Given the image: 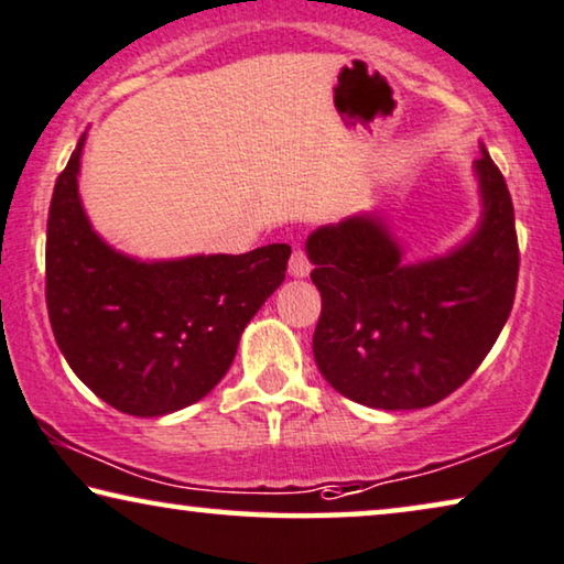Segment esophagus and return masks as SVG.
<instances>
[{"instance_id": "34e87169", "label": "esophagus", "mask_w": 564, "mask_h": 564, "mask_svg": "<svg viewBox=\"0 0 564 564\" xmlns=\"http://www.w3.org/2000/svg\"><path fill=\"white\" fill-rule=\"evenodd\" d=\"M289 273L293 275V279H306V275L311 273V263H308L304 250H293L291 260H289Z\"/></svg>"}]
</instances>
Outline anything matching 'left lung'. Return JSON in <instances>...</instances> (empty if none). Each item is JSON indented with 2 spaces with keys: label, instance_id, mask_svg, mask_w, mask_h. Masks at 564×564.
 <instances>
[{
  "label": "left lung",
  "instance_id": "8db88e82",
  "mask_svg": "<svg viewBox=\"0 0 564 564\" xmlns=\"http://www.w3.org/2000/svg\"><path fill=\"white\" fill-rule=\"evenodd\" d=\"M481 215L456 248L410 263L382 209L322 225L306 238L322 293L318 372L344 398L377 410H420L458 390L489 355L514 304V205L478 141Z\"/></svg>",
  "mask_w": 564,
  "mask_h": 564
}]
</instances>
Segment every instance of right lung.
<instances>
[{"label":"right lung","mask_w":564,"mask_h":564,"mask_svg":"<svg viewBox=\"0 0 564 564\" xmlns=\"http://www.w3.org/2000/svg\"><path fill=\"white\" fill-rule=\"evenodd\" d=\"M86 133L47 217V314L78 380L126 415L192 405L228 372L240 336L285 279L291 246L141 260L96 232L78 174Z\"/></svg>","instance_id":"obj_1"}]
</instances>
